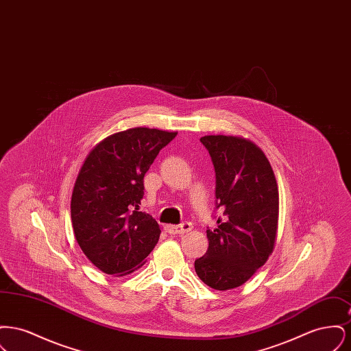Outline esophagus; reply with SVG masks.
<instances>
[{"instance_id":"1","label":"esophagus","mask_w":351,"mask_h":351,"mask_svg":"<svg viewBox=\"0 0 351 351\" xmlns=\"http://www.w3.org/2000/svg\"><path fill=\"white\" fill-rule=\"evenodd\" d=\"M192 223L184 222L182 225H166V232L168 234H184L192 230Z\"/></svg>"}]
</instances>
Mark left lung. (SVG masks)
Masks as SVG:
<instances>
[{
    "label": "left lung",
    "instance_id": "left-lung-1",
    "mask_svg": "<svg viewBox=\"0 0 351 351\" xmlns=\"http://www.w3.org/2000/svg\"><path fill=\"white\" fill-rule=\"evenodd\" d=\"M200 141L212 156L223 218L206 230L209 247L195 269L206 285L226 291L246 283L275 249L279 189L267 156L250 139L205 135Z\"/></svg>",
    "mask_w": 351,
    "mask_h": 351
}]
</instances>
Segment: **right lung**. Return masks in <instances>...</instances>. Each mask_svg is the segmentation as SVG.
Instances as JSON below:
<instances>
[{"instance_id": "obj_1", "label": "right lung", "mask_w": 351, "mask_h": 351, "mask_svg": "<svg viewBox=\"0 0 351 351\" xmlns=\"http://www.w3.org/2000/svg\"><path fill=\"white\" fill-rule=\"evenodd\" d=\"M176 134L133 128L106 136L86 155L73 185L71 218L80 249L102 272L132 274L158 243V222L139 212L143 178Z\"/></svg>"}]
</instances>
